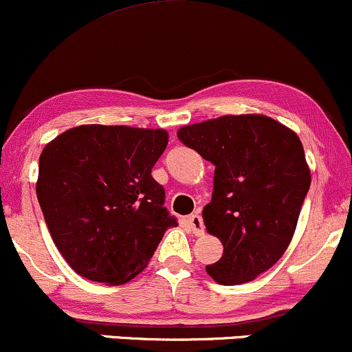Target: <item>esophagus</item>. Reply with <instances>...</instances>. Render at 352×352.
<instances>
[{
    "mask_svg": "<svg viewBox=\"0 0 352 352\" xmlns=\"http://www.w3.org/2000/svg\"><path fill=\"white\" fill-rule=\"evenodd\" d=\"M186 221H188V226L191 228V232L195 233L196 236L205 233V225H203V218L199 217V214H191V217H188Z\"/></svg>",
    "mask_w": 352,
    "mask_h": 352,
    "instance_id": "1",
    "label": "esophagus"
}]
</instances>
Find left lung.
I'll return each instance as SVG.
<instances>
[{
  "instance_id": "left-lung-1",
  "label": "left lung",
  "mask_w": 352,
  "mask_h": 352,
  "mask_svg": "<svg viewBox=\"0 0 352 352\" xmlns=\"http://www.w3.org/2000/svg\"><path fill=\"white\" fill-rule=\"evenodd\" d=\"M183 144L214 164L206 232L223 255L206 272L221 285L255 280L292 241L311 186L304 147L292 129L262 114L221 116L177 129Z\"/></svg>"
}]
</instances>
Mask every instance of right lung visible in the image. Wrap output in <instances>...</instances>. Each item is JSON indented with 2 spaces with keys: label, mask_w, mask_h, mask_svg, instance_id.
I'll return each mask as SVG.
<instances>
[{
  "label": "right lung",
  "mask_w": 352,
  "mask_h": 352,
  "mask_svg": "<svg viewBox=\"0 0 352 352\" xmlns=\"http://www.w3.org/2000/svg\"><path fill=\"white\" fill-rule=\"evenodd\" d=\"M168 141L164 129L85 124L43 147L36 196L52 240L78 275L132 280L177 225L151 176Z\"/></svg>",
  "instance_id": "1"
}]
</instances>
